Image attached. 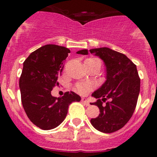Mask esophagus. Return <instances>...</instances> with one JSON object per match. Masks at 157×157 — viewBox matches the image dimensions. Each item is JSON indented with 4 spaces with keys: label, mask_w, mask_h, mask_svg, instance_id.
<instances>
[{
    "label": "esophagus",
    "mask_w": 157,
    "mask_h": 157,
    "mask_svg": "<svg viewBox=\"0 0 157 157\" xmlns=\"http://www.w3.org/2000/svg\"><path fill=\"white\" fill-rule=\"evenodd\" d=\"M82 103L85 104L86 106H90V102H89L88 99H86V98H82Z\"/></svg>",
    "instance_id": "1"
}]
</instances>
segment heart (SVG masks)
Here are the masks:
<instances>
[{"label": "heart", "mask_w": 157, "mask_h": 157, "mask_svg": "<svg viewBox=\"0 0 157 157\" xmlns=\"http://www.w3.org/2000/svg\"><path fill=\"white\" fill-rule=\"evenodd\" d=\"M90 59H98L96 58H90ZM91 90V86L89 84L86 83H78L76 86V90L81 94H86Z\"/></svg>", "instance_id": "b5f03b06"}]
</instances>
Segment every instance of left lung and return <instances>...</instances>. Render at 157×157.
<instances>
[{
	"mask_svg": "<svg viewBox=\"0 0 157 157\" xmlns=\"http://www.w3.org/2000/svg\"><path fill=\"white\" fill-rule=\"evenodd\" d=\"M90 52L99 56L106 67V81L92 94L98 101L91 105L99 108L100 114L91 119V124L101 132L113 133L127 124L135 110L140 92L137 67L126 55L107 47L92 48ZM77 53L87 55L88 50Z\"/></svg>",
	"mask_w": 157,
	"mask_h": 157,
	"instance_id": "8db88e82",
	"label": "left lung"
}]
</instances>
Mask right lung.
I'll return each mask as SVG.
<instances>
[{"mask_svg":"<svg viewBox=\"0 0 157 157\" xmlns=\"http://www.w3.org/2000/svg\"><path fill=\"white\" fill-rule=\"evenodd\" d=\"M70 52L66 47L46 45L31 52L23 62L19 78L22 105L30 121L42 130L58 127L66 118L69 105L81 100L72 91L61 98L51 94L52 88L59 85L58 77Z\"/></svg>","mask_w":157,"mask_h":157,"instance_id":"add662e5","label":"right lung"}]
</instances>
